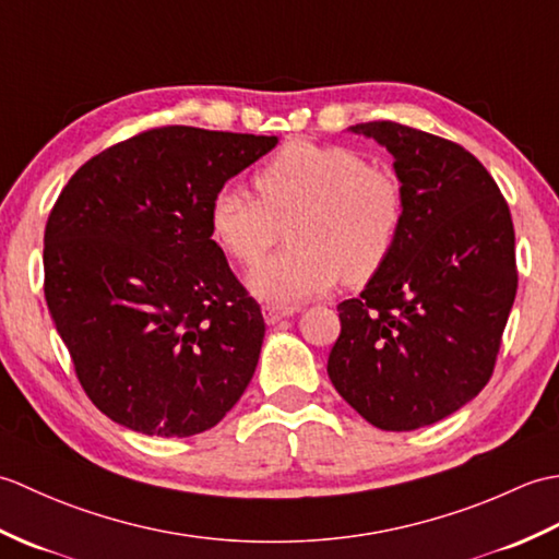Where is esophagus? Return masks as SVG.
Segmentation results:
<instances>
[{
  "mask_svg": "<svg viewBox=\"0 0 559 559\" xmlns=\"http://www.w3.org/2000/svg\"><path fill=\"white\" fill-rule=\"evenodd\" d=\"M264 319H266V324H278L281 319H286V317H290L295 310L293 307H276V305H266L264 310Z\"/></svg>",
  "mask_w": 559,
  "mask_h": 559,
  "instance_id": "1",
  "label": "esophagus"
}]
</instances>
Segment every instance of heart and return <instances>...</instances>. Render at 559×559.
<instances>
[{"label": "heart", "mask_w": 559, "mask_h": 559, "mask_svg": "<svg viewBox=\"0 0 559 559\" xmlns=\"http://www.w3.org/2000/svg\"><path fill=\"white\" fill-rule=\"evenodd\" d=\"M257 199L223 187L209 204V233L225 257L257 266L288 225L290 249L264 261L249 288L264 302L293 307L382 273L406 223V189L396 173L360 151L293 139L254 173Z\"/></svg>", "instance_id": "1"}]
</instances>
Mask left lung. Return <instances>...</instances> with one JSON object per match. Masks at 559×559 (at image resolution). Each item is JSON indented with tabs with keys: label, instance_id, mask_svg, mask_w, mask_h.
I'll return each mask as SVG.
<instances>
[{
	"label": "left lung",
	"instance_id": "8db88e82",
	"mask_svg": "<svg viewBox=\"0 0 559 559\" xmlns=\"http://www.w3.org/2000/svg\"><path fill=\"white\" fill-rule=\"evenodd\" d=\"M350 132L394 156L406 223L382 273L338 305L326 372L367 423L408 432L490 382L516 298L514 223L492 175L454 141L386 120Z\"/></svg>",
	"mask_w": 559,
	"mask_h": 559
}]
</instances>
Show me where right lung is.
Returning <instances> with one entry per match:
<instances>
[{
	"label": "right lung",
	"mask_w": 559,
	"mask_h": 559,
	"mask_svg": "<svg viewBox=\"0 0 559 559\" xmlns=\"http://www.w3.org/2000/svg\"><path fill=\"white\" fill-rule=\"evenodd\" d=\"M276 136L156 127L71 175L45 225V300L79 382L129 430L192 437L252 379L264 317L209 204Z\"/></svg>",
	"instance_id": "add662e5"
}]
</instances>
